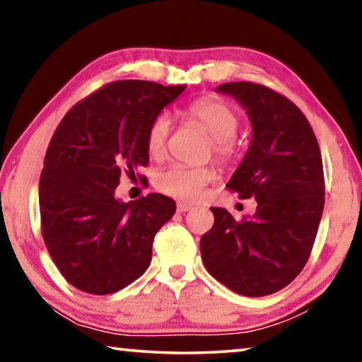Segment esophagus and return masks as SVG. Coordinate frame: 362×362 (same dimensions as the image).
Returning <instances> with one entry per match:
<instances>
[{
  "instance_id": "1",
  "label": "esophagus",
  "mask_w": 362,
  "mask_h": 362,
  "mask_svg": "<svg viewBox=\"0 0 362 362\" xmlns=\"http://www.w3.org/2000/svg\"><path fill=\"white\" fill-rule=\"evenodd\" d=\"M189 209H192V206L187 204V203H179V204H177V212H180V214L188 212Z\"/></svg>"
}]
</instances>
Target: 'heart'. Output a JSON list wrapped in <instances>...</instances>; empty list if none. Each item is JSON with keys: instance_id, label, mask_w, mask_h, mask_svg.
Wrapping results in <instances>:
<instances>
[{"instance_id": "obj_1", "label": "heart", "mask_w": 362, "mask_h": 362, "mask_svg": "<svg viewBox=\"0 0 362 362\" xmlns=\"http://www.w3.org/2000/svg\"><path fill=\"white\" fill-rule=\"evenodd\" d=\"M189 119L196 122L212 139V151L220 161H230L235 156V136L240 127V115L228 103L207 97L199 99L188 107ZM173 121L168 113L158 115L151 121L146 134V148L153 158L163 156L166 150ZM216 180V173L207 168L169 166L159 170L156 187L163 193L179 199L193 201L199 198L206 185Z\"/></svg>"}]
</instances>
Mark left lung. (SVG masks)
<instances>
[{"mask_svg":"<svg viewBox=\"0 0 362 362\" xmlns=\"http://www.w3.org/2000/svg\"><path fill=\"white\" fill-rule=\"evenodd\" d=\"M246 110L252 139L226 187L254 198L252 217L236 222L211 207L212 228L199 243L204 267L218 283L246 297H263L296 279L308 260L324 207L322 159L305 115L274 90L247 81L225 83Z\"/></svg>","mask_w":362,"mask_h":362,"instance_id":"left-lung-1","label":"left lung"}]
</instances>
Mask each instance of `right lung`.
<instances>
[{
  "mask_svg": "<svg viewBox=\"0 0 362 362\" xmlns=\"http://www.w3.org/2000/svg\"><path fill=\"white\" fill-rule=\"evenodd\" d=\"M183 90L139 79L107 84L54 132L40 179L42 238L76 289L107 296L148 268L153 238L175 214V201L150 193L124 203L115 189L122 173L148 164L151 121Z\"/></svg>",
  "mask_w": 362,
  "mask_h": 362,
  "instance_id": "add662e5",
  "label": "right lung"
}]
</instances>
